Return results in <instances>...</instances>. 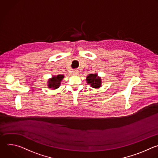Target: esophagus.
Here are the masks:
<instances>
[{
	"label": "esophagus",
	"mask_w": 158,
	"mask_h": 158,
	"mask_svg": "<svg viewBox=\"0 0 158 158\" xmlns=\"http://www.w3.org/2000/svg\"><path fill=\"white\" fill-rule=\"evenodd\" d=\"M73 75H78L79 73V72L78 70H75L73 71Z\"/></svg>",
	"instance_id": "esophagus-1"
}]
</instances>
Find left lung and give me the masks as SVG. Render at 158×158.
Masks as SVG:
<instances>
[{
  "instance_id": "obj_1",
  "label": "left lung",
  "mask_w": 158,
  "mask_h": 158,
  "mask_svg": "<svg viewBox=\"0 0 158 158\" xmlns=\"http://www.w3.org/2000/svg\"><path fill=\"white\" fill-rule=\"evenodd\" d=\"M86 81L88 84L94 88H99L102 86V79L101 77H98V75L89 74L86 77Z\"/></svg>"
}]
</instances>
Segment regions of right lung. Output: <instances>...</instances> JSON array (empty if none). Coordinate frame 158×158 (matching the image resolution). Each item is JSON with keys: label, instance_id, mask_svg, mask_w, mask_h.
Returning <instances> with one entry per match:
<instances>
[{"label": "right lung", "instance_id": "add662e5", "mask_svg": "<svg viewBox=\"0 0 158 158\" xmlns=\"http://www.w3.org/2000/svg\"><path fill=\"white\" fill-rule=\"evenodd\" d=\"M64 78V75H58L56 76L52 77L48 80V86L52 89H56L59 88L61 81Z\"/></svg>", "mask_w": 158, "mask_h": 158}]
</instances>
